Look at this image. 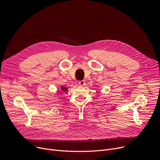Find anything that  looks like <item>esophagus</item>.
<instances>
[{
  "instance_id": "esophagus-1",
  "label": "esophagus",
  "mask_w": 160,
  "mask_h": 160,
  "mask_svg": "<svg viewBox=\"0 0 160 160\" xmlns=\"http://www.w3.org/2000/svg\"><path fill=\"white\" fill-rule=\"evenodd\" d=\"M78 83H79L80 86H83L84 85L86 84V82H85V81H84V80H81V81H79V82H78Z\"/></svg>"
}]
</instances>
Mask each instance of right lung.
<instances>
[{
	"label": "right lung",
	"mask_w": 160,
	"mask_h": 160,
	"mask_svg": "<svg viewBox=\"0 0 160 160\" xmlns=\"http://www.w3.org/2000/svg\"><path fill=\"white\" fill-rule=\"evenodd\" d=\"M61 90L63 92H66V91H67L68 90V89L67 88H65V87H62L61 88Z\"/></svg>",
	"instance_id": "add662e5"
}]
</instances>
